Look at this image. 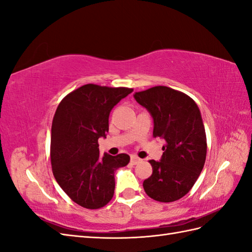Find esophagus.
I'll use <instances>...</instances> for the list:
<instances>
[{"label":"esophagus","instance_id":"esophagus-1","mask_svg":"<svg viewBox=\"0 0 252 252\" xmlns=\"http://www.w3.org/2000/svg\"><path fill=\"white\" fill-rule=\"evenodd\" d=\"M138 162H141V159L136 157V156H131V163L132 164H137Z\"/></svg>","mask_w":252,"mask_h":252}]
</instances>
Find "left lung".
<instances>
[{"label": "left lung", "instance_id": "8db88e82", "mask_svg": "<svg viewBox=\"0 0 252 252\" xmlns=\"http://www.w3.org/2000/svg\"><path fill=\"white\" fill-rule=\"evenodd\" d=\"M133 96L153 117L154 137L165 142L159 161H149L153 174L144 181V189L157 201L178 200L194 186L206 161L207 138L200 110L189 96L168 87H155Z\"/></svg>", "mask_w": 252, "mask_h": 252}]
</instances>
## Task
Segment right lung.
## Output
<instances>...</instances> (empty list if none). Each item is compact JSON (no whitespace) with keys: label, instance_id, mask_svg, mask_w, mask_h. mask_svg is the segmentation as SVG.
Returning a JSON list of instances; mask_svg holds the SVG:
<instances>
[{"label":"right lung","instance_id":"obj_1","mask_svg":"<svg viewBox=\"0 0 252 252\" xmlns=\"http://www.w3.org/2000/svg\"><path fill=\"white\" fill-rule=\"evenodd\" d=\"M133 92L127 88L85 84L68 94L53 118L51 162L58 185L83 208L107 205L115 192V172L130 156L99 155L98 138L109 130L111 109Z\"/></svg>","mask_w":252,"mask_h":252}]
</instances>
